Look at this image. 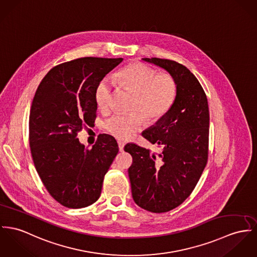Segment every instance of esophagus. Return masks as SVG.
I'll list each match as a JSON object with an SVG mask.
<instances>
[{"mask_svg": "<svg viewBox=\"0 0 257 257\" xmlns=\"http://www.w3.org/2000/svg\"><path fill=\"white\" fill-rule=\"evenodd\" d=\"M118 147L119 151H120V152H123V150H124V144H123L122 142H118Z\"/></svg>", "mask_w": 257, "mask_h": 257, "instance_id": "obj_1", "label": "esophagus"}]
</instances>
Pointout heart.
I'll list each match as a JSON object with an SVG mask.
<instances>
[{
    "label": "heart",
    "instance_id": "heart-1",
    "mask_svg": "<svg viewBox=\"0 0 257 257\" xmlns=\"http://www.w3.org/2000/svg\"><path fill=\"white\" fill-rule=\"evenodd\" d=\"M119 82L135 94L132 109L142 111L150 120L162 117L172 106L177 86L169 74H158L153 68L134 63L121 69L117 73ZM113 91L108 78L100 80L96 88L95 99L100 109H107ZM144 114L134 111L129 114L115 113L104 120L103 129L118 140L132 138L145 125Z\"/></svg>",
    "mask_w": 257,
    "mask_h": 257
}]
</instances>
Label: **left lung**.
I'll return each instance as SVG.
<instances>
[{"label":"left lung","mask_w":257,"mask_h":257,"mask_svg":"<svg viewBox=\"0 0 257 257\" xmlns=\"http://www.w3.org/2000/svg\"><path fill=\"white\" fill-rule=\"evenodd\" d=\"M142 59L167 71L177 86L171 108L142 133L161 152L152 154L132 143L124 147L133 158L128 174L134 201L148 211L161 213L191 195L206 165L208 102L198 80L186 66L169 59Z\"/></svg>","instance_id":"8db88e82"}]
</instances>
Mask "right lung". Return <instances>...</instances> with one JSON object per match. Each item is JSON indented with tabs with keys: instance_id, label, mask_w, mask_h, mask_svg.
<instances>
[{
	"instance_id": "1",
	"label": "right lung",
	"mask_w": 257,
	"mask_h": 257,
	"mask_svg": "<svg viewBox=\"0 0 257 257\" xmlns=\"http://www.w3.org/2000/svg\"><path fill=\"white\" fill-rule=\"evenodd\" d=\"M122 60L88 57L61 63L46 74L35 93L29 115L34 165L50 195L68 208L98 200L103 177L118 153L110 135H99L88 149L77 134L86 124H94L96 88Z\"/></svg>"
}]
</instances>
